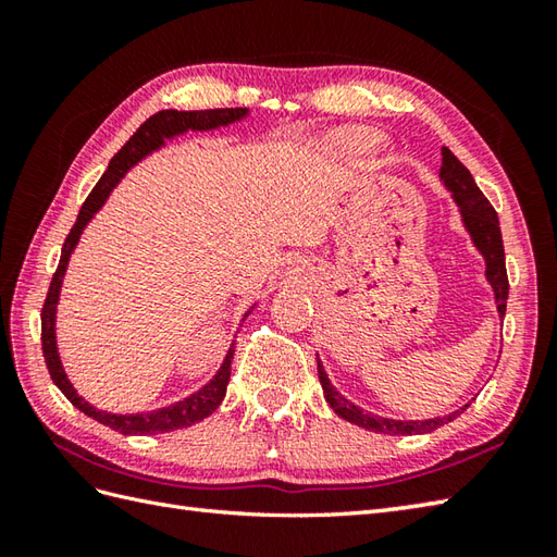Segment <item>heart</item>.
<instances>
[{
  "label": "heart",
  "mask_w": 557,
  "mask_h": 557,
  "mask_svg": "<svg viewBox=\"0 0 557 557\" xmlns=\"http://www.w3.org/2000/svg\"><path fill=\"white\" fill-rule=\"evenodd\" d=\"M342 144H345L347 148H354V150L369 152L375 146V138H373V134L363 132V128H354V132L342 134Z\"/></svg>",
  "instance_id": "1"
}]
</instances>
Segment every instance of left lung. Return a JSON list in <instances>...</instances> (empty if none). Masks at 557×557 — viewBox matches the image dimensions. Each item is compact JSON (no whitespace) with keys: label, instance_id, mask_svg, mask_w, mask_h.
<instances>
[{"label":"left lung","instance_id":"8db88e82","mask_svg":"<svg viewBox=\"0 0 557 557\" xmlns=\"http://www.w3.org/2000/svg\"><path fill=\"white\" fill-rule=\"evenodd\" d=\"M441 182L453 196V200L459 208L461 224L469 232L471 244L476 246V251L486 260V280L493 289L495 297V309H498L500 321L505 318L507 309V292H510V285H507V270H505V248H503V234H500V222H498V212L493 210L488 203V198L481 194V188L476 186L474 176L461 164L449 148H443V164H441ZM318 377H321L323 385V395L325 401L337 417L345 421L359 425V429L373 431V433H385V435H421V433H431L441 425L455 421L461 411H465L469 405L459 407L453 413H445V417H435V419H423V421H401V419H385L377 417V413L363 411L361 407L354 405L345 395L337 393V387L330 383V377L325 373V366L318 359Z\"/></svg>","mask_w":557,"mask_h":557}]
</instances>
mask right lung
Returning a JSON list of instances; mask_svg holds the SVG:
<instances>
[{"label":"right lung","mask_w":557,"mask_h":557,"mask_svg":"<svg viewBox=\"0 0 557 557\" xmlns=\"http://www.w3.org/2000/svg\"><path fill=\"white\" fill-rule=\"evenodd\" d=\"M246 116H248V108L198 110V112L162 110L158 114H152L150 120L140 124L138 132L126 140V146L110 160L108 172L100 176V182L86 198V203L81 206L76 224L71 227L66 242L62 246V258H59V265H57V272L50 282V292H47V299H45L42 313H40L45 363H47V371H50V375H52L54 385L62 389L71 405L81 409L86 417L100 421L102 425H110L112 431H120L124 435H156V433L186 429V425H194L198 421H203L206 417H210V413L220 407L224 395H227V383H230L232 359H234V339H232L227 357H224L218 373L212 375L203 387L196 389L194 395L174 401V405H168L162 409H152V411H140V413H112V411H102L98 407H92L90 401L83 399L76 393V387L71 385L69 375L62 366V359H59V349H57V304H59V294H62V282H64L66 268H69V258H71V253H74V248L78 246L81 234L88 227V222L96 218V212L104 203H108V198L114 191V186L120 184L124 180V174L132 168H136L140 160H146L148 156H152V152L160 150L164 146V140L184 136L186 132H215V128L242 122V120H246ZM253 309H256V304L244 313V321Z\"/></svg>","instance_id":"obj_1"}]
</instances>
